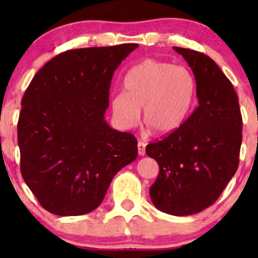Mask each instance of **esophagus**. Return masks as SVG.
<instances>
[{"label":"esophagus","instance_id":"obj_1","mask_svg":"<svg viewBox=\"0 0 258 258\" xmlns=\"http://www.w3.org/2000/svg\"><path fill=\"white\" fill-rule=\"evenodd\" d=\"M146 146L147 144L142 142V141H140V142L137 143V149H139L140 156H144V155H146Z\"/></svg>","mask_w":258,"mask_h":258}]
</instances>
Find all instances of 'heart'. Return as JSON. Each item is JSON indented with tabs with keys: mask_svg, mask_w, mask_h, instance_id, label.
Returning a JSON list of instances; mask_svg holds the SVG:
<instances>
[{
	"mask_svg": "<svg viewBox=\"0 0 258 258\" xmlns=\"http://www.w3.org/2000/svg\"><path fill=\"white\" fill-rule=\"evenodd\" d=\"M124 91L112 95V117L119 129L129 130L143 121L158 135L178 129L196 97V80L184 67L147 58L134 66L123 80Z\"/></svg>",
	"mask_w": 258,
	"mask_h": 258,
	"instance_id": "obj_1",
	"label": "heart"
}]
</instances>
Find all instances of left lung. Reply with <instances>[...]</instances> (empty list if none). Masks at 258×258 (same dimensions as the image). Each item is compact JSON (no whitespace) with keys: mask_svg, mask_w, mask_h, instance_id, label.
Instances as JSON below:
<instances>
[{"mask_svg":"<svg viewBox=\"0 0 258 258\" xmlns=\"http://www.w3.org/2000/svg\"><path fill=\"white\" fill-rule=\"evenodd\" d=\"M196 80L199 107L161 141L147 146L160 167L149 194L158 210L186 216L207 209L238 168L242 115L237 94L214 59L191 49L174 47Z\"/></svg>","mask_w":258,"mask_h":258,"instance_id":"1","label":"left lung"}]
</instances>
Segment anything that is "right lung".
<instances>
[{
    "label": "right lung",
    "mask_w": 258,
    "mask_h": 258,
    "mask_svg": "<svg viewBox=\"0 0 258 258\" xmlns=\"http://www.w3.org/2000/svg\"><path fill=\"white\" fill-rule=\"evenodd\" d=\"M139 44L62 52L38 70L21 102V174L58 216L96 209L114 176L137 157V141L105 122L112 75Z\"/></svg>",
    "instance_id": "add662e5"
}]
</instances>
